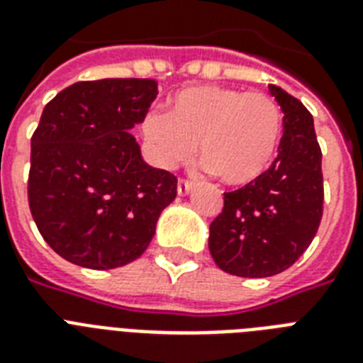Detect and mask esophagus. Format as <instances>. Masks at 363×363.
Segmentation results:
<instances>
[{
  "instance_id": "1",
  "label": "esophagus",
  "mask_w": 363,
  "mask_h": 363,
  "mask_svg": "<svg viewBox=\"0 0 363 363\" xmlns=\"http://www.w3.org/2000/svg\"><path fill=\"white\" fill-rule=\"evenodd\" d=\"M190 188H192V181H188V179H179L177 182V192L179 196H186L190 192Z\"/></svg>"
}]
</instances>
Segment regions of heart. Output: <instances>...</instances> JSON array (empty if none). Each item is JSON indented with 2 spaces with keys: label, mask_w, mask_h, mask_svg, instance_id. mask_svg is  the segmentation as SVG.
Listing matches in <instances>:
<instances>
[{
  "label": "heart",
  "mask_w": 363,
  "mask_h": 363,
  "mask_svg": "<svg viewBox=\"0 0 363 363\" xmlns=\"http://www.w3.org/2000/svg\"><path fill=\"white\" fill-rule=\"evenodd\" d=\"M143 133L165 167L190 160L199 145L201 164L218 181L242 186L273 164L282 113L269 94L201 84L177 92L167 115L150 113Z\"/></svg>",
  "instance_id": "heart-1"
}]
</instances>
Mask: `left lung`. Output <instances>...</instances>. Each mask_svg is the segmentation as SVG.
Listing matches in <instances>:
<instances>
[{"mask_svg": "<svg viewBox=\"0 0 363 363\" xmlns=\"http://www.w3.org/2000/svg\"><path fill=\"white\" fill-rule=\"evenodd\" d=\"M269 92L284 113L279 156L259 179L224 192L222 213L209 228L215 264L248 279L288 269L315 239L324 211L322 150L313 116L281 86L269 84Z\"/></svg>", "mask_w": 363, "mask_h": 363, "instance_id": "1", "label": "left lung"}]
</instances>
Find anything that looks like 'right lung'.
Wrapping results in <instances>:
<instances>
[{
  "mask_svg": "<svg viewBox=\"0 0 363 363\" xmlns=\"http://www.w3.org/2000/svg\"><path fill=\"white\" fill-rule=\"evenodd\" d=\"M158 96L154 79L64 88L31 135L28 203L54 252L88 269L130 264L152 241L177 177L145 164L130 130Z\"/></svg>",
  "mask_w": 363,
  "mask_h": 363,
  "instance_id": "add662e5",
  "label": "right lung"
}]
</instances>
